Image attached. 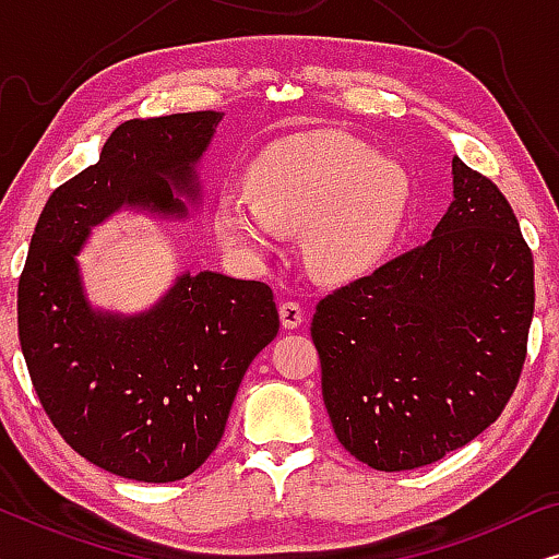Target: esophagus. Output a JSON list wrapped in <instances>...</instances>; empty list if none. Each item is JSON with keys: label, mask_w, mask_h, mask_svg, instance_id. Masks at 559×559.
Instances as JSON below:
<instances>
[{"label": "esophagus", "mask_w": 559, "mask_h": 559, "mask_svg": "<svg viewBox=\"0 0 559 559\" xmlns=\"http://www.w3.org/2000/svg\"><path fill=\"white\" fill-rule=\"evenodd\" d=\"M302 318H305V312H302V305L297 302V300H285V302H280V320H282V325L285 328H297L302 323Z\"/></svg>", "instance_id": "1"}]
</instances>
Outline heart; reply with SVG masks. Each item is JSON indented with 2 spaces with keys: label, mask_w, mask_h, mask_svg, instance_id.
Instances as JSON below:
<instances>
[{
  "label": "heart",
  "mask_w": 559,
  "mask_h": 559,
  "mask_svg": "<svg viewBox=\"0 0 559 559\" xmlns=\"http://www.w3.org/2000/svg\"><path fill=\"white\" fill-rule=\"evenodd\" d=\"M249 193L224 190L221 239L264 254L277 228L302 231L305 257L320 277L348 280L392 247L409 209V178L369 144L318 132L289 136L249 167Z\"/></svg>",
  "instance_id": "obj_1"
}]
</instances>
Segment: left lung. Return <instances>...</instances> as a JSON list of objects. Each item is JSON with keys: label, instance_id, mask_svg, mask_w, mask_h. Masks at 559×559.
Wrapping results in <instances>:
<instances>
[{"label": "left lung", "instance_id": "left-lung-1", "mask_svg": "<svg viewBox=\"0 0 559 559\" xmlns=\"http://www.w3.org/2000/svg\"><path fill=\"white\" fill-rule=\"evenodd\" d=\"M432 239L318 302L310 335L335 438L377 471H415L478 438L522 377L534 259L486 175L453 159Z\"/></svg>", "mask_w": 559, "mask_h": 559}]
</instances>
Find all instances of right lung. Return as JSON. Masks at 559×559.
<instances>
[{
	"instance_id": "1",
	"label": "right lung",
	"mask_w": 559,
	"mask_h": 559,
	"mask_svg": "<svg viewBox=\"0 0 559 559\" xmlns=\"http://www.w3.org/2000/svg\"><path fill=\"white\" fill-rule=\"evenodd\" d=\"M221 111L129 119L98 163L52 190L17 287V331L45 415L81 457L114 476L167 484L201 468L224 438L249 364L277 338L272 287L182 274L155 310L102 316L83 300L75 254L121 205L186 213L193 165Z\"/></svg>"
}]
</instances>
